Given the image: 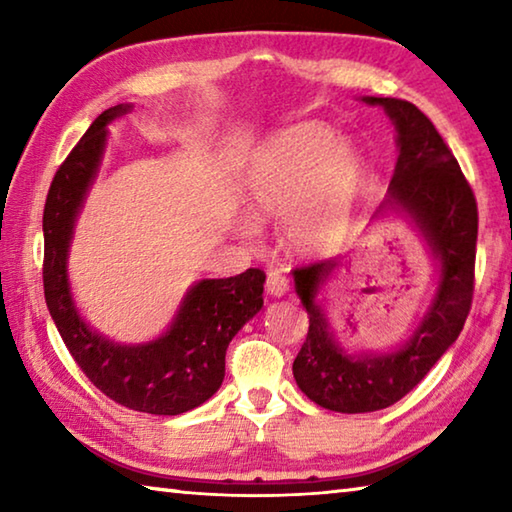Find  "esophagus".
<instances>
[{
	"label": "esophagus",
	"mask_w": 512,
	"mask_h": 512,
	"mask_svg": "<svg viewBox=\"0 0 512 512\" xmlns=\"http://www.w3.org/2000/svg\"><path fill=\"white\" fill-rule=\"evenodd\" d=\"M287 291H289V280H287V275H284V271H280V268H275V271H268V275H266V293H268V296L280 298Z\"/></svg>",
	"instance_id": "1"
}]
</instances>
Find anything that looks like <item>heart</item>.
Returning <instances> with one entry per match:
<instances>
[{"label": "heart", "mask_w": 512, "mask_h": 512, "mask_svg": "<svg viewBox=\"0 0 512 512\" xmlns=\"http://www.w3.org/2000/svg\"><path fill=\"white\" fill-rule=\"evenodd\" d=\"M363 178L359 153L336 142L329 128L305 124L277 135L246 171V201L259 216H284L293 248L314 253L348 228ZM246 239L259 237L253 219L239 223Z\"/></svg>", "instance_id": "b5f03b06"}]
</instances>
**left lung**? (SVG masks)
I'll list each match as a JSON object with an SVG mask.
<instances>
[{"label": "left lung", "instance_id": "obj_1", "mask_svg": "<svg viewBox=\"0 0 512 512\" xmlns=\"http://www.w3.org/2000/svg\"><path fill=\"white\" fill-rule=\"evenodd\" d=\"M363 101L386 110L400 149L381 210L388 207L411 216L438 257L440 282L429 311L400 348L352 352L336 339L316 300L320 284L336 268V259L293 271L309 316V332L293 361V377L311 402L339 413H370L402 400L458 339L472 307L479 232L472 187L431 119L404 99L363 97Z\"/></svg>", "mask_w": 512, "mask_h": 512}]
</instances>
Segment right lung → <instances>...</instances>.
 <instances>
[{
    "label": "right lung",
    "mask_w": 512,
    "mask_h": 512,
    "mask_svg": "<svg viewBox=\"0 0 512 512\" xmlns=\"http://www.w3.org/2000/svg\"><path fill=\"white\" fill-rule=\"evenodd\" d=\"M131 110L128 103L103 110L51 180L42 232H45L47 309L67 345L103 395L133 411L178 415L201 406L219 391L225 377V350L235 334L264 305L259 268L235 277H205L173 293L158 316L131 334L94 327L72 298L67 253L74 221L97 176L106 126Z\"/></svg>",
    "instance_id": "obj_1"
}]
</instances>
